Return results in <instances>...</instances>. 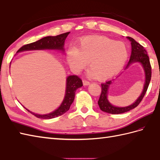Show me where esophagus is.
<instances>
[{
  "label": "esophagus",
  "instance_id": "obj_1",
  "mask_svg": "<svg viewBox=\"0 0 160 160\" xmlns=\"http://www.w3.org/2000/svg\"><path fill=\"white\" fill-rule=\"evenodd\" d=\"M82 82H83V84L84 86H88V85H89V84H90V82H89V81H87L85 80H84L82 81Z\"/></svg>",
  "mask_w": 160,
  "mask_h": 160
}]
</instances>
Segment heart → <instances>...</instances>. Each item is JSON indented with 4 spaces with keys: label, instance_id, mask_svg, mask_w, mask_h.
<instances>
[{
    "label": "heart",
    "instance_id": "heart-1",
    "mask_svg": "<svg viewBox=\"0 0 160 160\" xmlns=\"http://www.w3.org/2000/svg\"><path fill=\"white\" fill-rule=\"evenodd\" d=\"M128 50L124 43L105 36H91L82 39L76 48H69L67 60L75 72L84 69L89 62L90 76L98 80L117 74L127 62Z\"/></svg>",
    "mask_w": 160,
    "mask_h": 160
}]
</instances>
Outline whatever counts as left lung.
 Instances as JSON below:
<instances>
[{
    "label": "left lung",
    "instance_id": "1",
    "mask_svg": "<svg viewBox=\"0 0 160 160\" xmlns=\"http://www.w3.org/2000/svg\"><path fill=\"white\" fill-rule=\"evenodd\" d=\"M127 39L129 40L131 45V54L128 62L127 67L125 68V70L127 69L131 64L134 63H140L141 66L143 68L144 72V83L140 96L138 98V99L135 100L133 103L131 105H128L127 107H116L112 104L108 100V96L109 93L110 86L112 83L114 82L115 80H112L108 81L106 83L102 84V92L101 95L98 100V103L100 109L111 114H120L123 113L125 112H127L132 110V108L136 107L142 101V98H144V95L147 92V89L150 83L151 78V67L150 64V60L147 53V51L142 47L140 44L137 42L135 40L131 38V37H127ZM119 77V76H118Z\"/></svg>",
    "mask_w": 160,
    "mask_h": 160
}]
</instances>
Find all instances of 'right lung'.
<instances>
[{"mask_svg":"<svg viewBox=\"0 0 160 160\" xmlns=\"http://www.w3.org/2000/svg\"><path fill=\"white\" fill-rule=\"evenodd\" d=\"M70 32H67L56 36H47L38 41L22 46L16 53L34 50H56L64 53V41ZM10 67V66H9ZM82 87V80L77 76H69L66 78V88L64 99L60 106L56 110L47 114H37L25 108L36 117L41 119H52L62 115L69 109L75 98V93L78 88Z\"/></svg>","mask_w":160,"mask_h":160,"instance_id":"add662e5","label":"right lung"}]
</instances>
